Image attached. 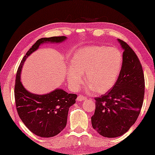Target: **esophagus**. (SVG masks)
<instances>
[{
  "instance_id": "obj_1",
  "label": "esophagus",
  "mask_w": 155,
  "mask_h": 155,
  "mask_svg": "<svg viewBox=\"0 0 155 155\" xmlns=\"http://www.w3.org/2000/svg\"><path fill=\"white\" fill-rule=\"evenodd\" d=\"M86 100V97H84L83 95H79L77 98V101H84Z\"/></svg>"
}]
</instances>
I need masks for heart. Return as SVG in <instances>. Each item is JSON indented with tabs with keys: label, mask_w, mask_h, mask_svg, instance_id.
<instances>
[{
	"label": "heart",
	"mask_w": 155,
	"mask_h": 155,
	"mask_svg": "<svg viewBox=\"0 0 155 155\" xmlns=\"http://www.w3.org/2000/svg\"><path fill=\"white\" fill-rule=\"evenodd\" d=\"M68 68V82L78 89L85 73L86 89L104 94L112 88L117 81L123 65V55L117 48L90 46L74 53Z\"/></svg>",
	"instance_id": "heart-1"
}]
</instances>
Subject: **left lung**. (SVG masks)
<instances>
[{"label":"left lung","mask_w":155,"mask_h":155,"mask_svg":"<svg viewBox=\"0 0 155 155\" xmlns=\"http://www.w3.org/2000/svg\"><path fill=\"white\" fill-rule=\"evenodd\" d=\"M123 52V65L115 86L106 94L95 98L91 117L93 128L101 136L123 135L137 120L143 105L145 81L140 61L129 45L118 39Z\"/></svg>","instance_id":"8db88e82"}]
</instances>
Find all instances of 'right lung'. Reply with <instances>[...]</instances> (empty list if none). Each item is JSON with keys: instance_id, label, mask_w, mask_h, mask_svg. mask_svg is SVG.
Wrapping results in <instances>:
<instances>
[{"instance_id": "add662e5", "label": "right lung", "mask_w": 155, "mask_h": 155, "mask_svg": "<svg viewBox=\"0 0 155 155\" xmlns=\"http://www.w3.org/2000/svg\"><path fill=\"white\" fill-rule=\"evenodd\" d=\"M66 36L44 38L38 40L22 58L18 69L14 95L17 112L29 130L40 137H51L59 134L67 125L68 109L75 103L77 95L56 88L47 94L28 91L20 81L24 62L32 53L45 43H61Z\"/></svg>"}]
</instances>
